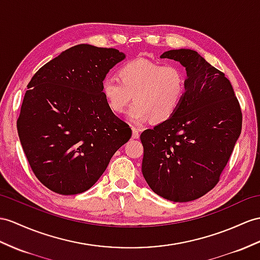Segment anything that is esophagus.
Listing matches in <instances>:
<instances>
[{"label": "esophagus", "mask_w": 260, "mask_h": 260, "mask_svg": "<svg viewBox=\"0 0 260 260\" xmlns=\"http://www.w3.org/2000/svg\"><path fill=\"white\" fill-rule=\"evenodd\" d=\"M131 129H132V138L138 139L139 138V132H140V129L136 128V126H131Z\"/></svg>", "instance_id": "1"}]
</instances>
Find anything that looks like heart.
Here are the masks:
<instances>
[{
	"instance_id": "obj_1",
	"label": "heart",
	"mask_w": 260,
	"mask_h": 260,
	"mask_svg": "<svg viewBox=\"0 0 260 260\" xmlns=\"http://www.w3.org/2000/svg\"><path fill=\"white\" fill-rule=\"evenodd\" d=\"M118 76L106 77L101 92L112 112L121 113L131 99L135 104L128 110L132 122L151 119L163 122L178 111L186 92V74L176 65L138 58L120 67Z\"/></svg>"
}]
</instances>
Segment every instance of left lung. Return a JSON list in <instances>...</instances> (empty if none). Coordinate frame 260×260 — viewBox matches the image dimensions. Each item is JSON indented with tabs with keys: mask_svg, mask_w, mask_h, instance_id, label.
I'll list each match as a JSON object with an SVG mask.
<instances>
[{
	"mask_svg": "<svg viewBox=\"0 0 260 260\" xmlns=\"http://www.w3.org/2000/svg\"><path fill=\"white\" fill-rule=\"evenodd\" d=\"M186 71V92L174 115L144 130L142 174L172 202L201 198L217 184L242 131V111L230 80L193 49L164 52Z\"/></svg>",
	"mask_w": 260,
	"mask_h": 260,
	"instance_id": "obj_1",
	"label": "left lung"
}]
</instances>
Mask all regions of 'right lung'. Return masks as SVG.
I'll return each instance as SVG.
<instances>
[{"instance_id":"1","label":"right lung","mask_w":260,"mask_h":260,"mask_svg":"<svg viewBox=\"0 0 260 260\" xmlns=\"http://www.w3.org/2000/svg\"><path fill=\"white\" fill-rule=\"evenodd\" d=\"M125 58L115 48L80 44L37 72L25 92L17 132L36 178L62 195L89 189L131 129L101 92L110 69Z\"/></svg>"}]
</instances>
